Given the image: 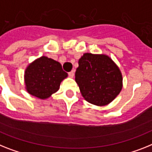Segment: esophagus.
<instances>
[{
	"instance_id": "34e87169",
	"label": "esophagus",
	"mask_w": 152,
	"mask_h": 152,
	"mask_svg": "<svg viewBox=\"0 0 152 152\" xmlns=\"http://www.w3.org/2000/svg\"><path fill=\"white\" fill-rule=\"evenodd\" d=\"M74 75H75V72H74V70H72V71H71L70 72H69V77H71V78H73Z\"/></svg>"
}]
</instances>
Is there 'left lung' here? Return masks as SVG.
<instances>
[{"label":"left lung","instance_id":"1","mask_svg":"<svg viewBox=\"0 0 152 152\" xmlns=\"http://www.w3.org/2000/svg\"><path fill=\"white\" fill-rule=\"evenodd\" d=\"M75 76L83 97L99 107L111 103L123 87L119 67L105 54L84 53L79 59Z\"/></svg>","mask_w":152,"mask_h":152}]
</instances>
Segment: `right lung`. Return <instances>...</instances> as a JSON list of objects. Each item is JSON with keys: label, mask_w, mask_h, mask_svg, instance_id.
<instances>
[{"label": "right lung", "mask_w": 152, "mask_h": 152, "mask_svg": "<svg viewBox=\"0 0 152 152\" xmlns=\"http://www.w3.org/2000/svg\"><path fill=\"white\" fill-rule=\"evenodd\" d=\"M67 76L59 62L43 56L25 69V89L30 95L45 100L59 90L61 83Z\"/></svg>", "instance_id": "1"}]
</instances>
